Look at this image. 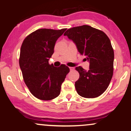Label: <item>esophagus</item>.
Listing matches in <instances>:
<instances>
[{
    "instance_id": "1",
    "label": "esophagus",
    "mask_w": 131,
    "mask_h": 131,
    "mask_svg": "<svg viewBox=\"0 0 131 131\" xmlns=\"http://www.w3.org/2000/svg\"><path fill=\"white\" fill-rule=\"evenodd\" d=\"M74 68H72V67H69V69H70L71 71H72V70H73V69H74Z\"/></svg>"
}]
</instances>
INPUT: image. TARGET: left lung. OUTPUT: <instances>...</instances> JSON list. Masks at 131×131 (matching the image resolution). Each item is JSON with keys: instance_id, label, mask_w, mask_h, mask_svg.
I'll use <instances>...</instances> for the list:
<instances>
[{"instance_id": "obj_1", "label": "left lung", "mask_w": 131, "mask_h": 131, "mask_svg": "<svg viewBox=\"0 0 131 131\" xmlns=\"http://www.w3.org/2000/svg\"><path fill=\"white\" fill-rule=\"evenodd\" d=\"M75 44L79 53L86 56L89 69L76 68L80 78L75 83L78 94L93 98L105 91L113 74L114 51L110 40L102 31L88 25L69 29L64 34Z\"/></svg>"}]
</instances>
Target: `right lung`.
Returning <instances> with one entry per match:
<instances>
[{"label":"right lung","instance_id":"obj_1","mask_svg":"<svg viewBox=\"0 0 131 131\" xmlns=\"http://www.w3.org/2000/svg\"><path fill=\"white\" fill-rule=\"evenodd\" d=\"M66 30L40 29L23 42L20 67L26 86L39 99L51 100L58 96L61 85L69 72V68L64 64L57 68L48 63L56 42Z\"/></svg>","mask_w":131,"mask_h":131}]
</instances>
